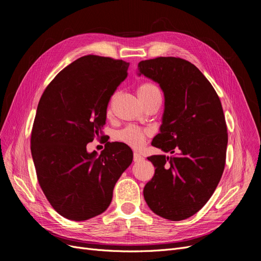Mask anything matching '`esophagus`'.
Instances as JSON below:
<instances>
[{"label": "esophagus", "instance_id": "obj_1", "mask_svg": "<svg viewBox=\"0 0 261 261\" xmlns=\"http://www.w3.org/2000/svg\"><path fill=\"white\" fill-rule=\"evenodd\" d=\"M144 158L139 153V152H134L133 153V161L134 162H140V161H142Z\"/></svg>", "mask_w": 261, "mask_h": 261}]
</instances>
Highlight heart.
<instances>
[{
    "instance_id": "b5f03b06",
    "label": "heart",
    "mask_w": 261,
    "mask_h": 261,
    "mask_svg": "<svg viewBox=\"0 0 261 261\" xmlns=\"http://www.w3.org/2000/svg\"><path fill=\"white\" fill-rule=\"evenodd\" d=\"M138 95L145 106L162 97L161 90L156 85L152 84V82H143V84L138 88ZM114 96L115 95H113L111 100H110V103L108 106V111H110V109H111V103ZM115 136L116 140H118L121 143H125L126 145L132 148H141L142 146H144L147 139L150 136V131L139 126L129 125L116 132Z\"/></svg>"
}]
</instances>
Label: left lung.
<instances>
[{"instance_id": "8db88e82", "label": "left lung", "mask_w": 261, "mask_h": 261, "mask_svg": "<svg viewBox=\"0 0 261 261\" xmlns=\"http://www.w3.org/2000/svg\"><path fill=\"white\" fill-rule=\"evenodd\" d=\"M139 71L165 96L161 133L151 145L175 153L148 158L155 170L144 198L158 216L181 221L206 204L222 176L228 139L222 105L206 77L185 59L143 60Z\"/></svg>"}]
</instances>
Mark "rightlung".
I'll list each match as a JSON object with an SVG mask.
<instances>
[{"label":"right lung","instance_id":"right-lung-1","mask_svg":"<svg viewBox=\"0 0 261 261\" xmlns=\"http://www.w3.org/2000/svg\"><path fill=\"white\" fill-rule=\"evenodd\" d=\"M129 62L88 55L64 67L44 90L35 116L31 150L37 179L53 208L85 221L103 213L133 153L110 143L99 155L87 144L99 136L107 108L128 76Z\"/></svg>","mask_w":261,"mask_h":261}]
</instances>
